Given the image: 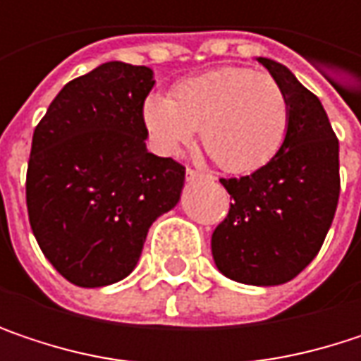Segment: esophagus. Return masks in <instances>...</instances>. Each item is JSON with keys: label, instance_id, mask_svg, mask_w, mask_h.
I'll use <instances>...</instances> for the list:
<instances>
[{"label": "esophagus", "instance_id": "1", "mask_svg": "<svg viewBox=\"0 0 361 361\" xmlns=\"http://www.w3.org/2000/svg\"><path fill=\"white\" fill-rule=\"evenodd\" d=\"M185 178H188V181L213 180L211 176H207V173H200V171H194V169H188V171H185Z\"/></svg>", "mask_w": 361, "mask_h": 361}]
</instances>
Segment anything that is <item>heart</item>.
I'll return each instance as SVG.
<instances>
[{
	"instance_id": "b5f03b06",
	"label": "heart",
	"mask_w": 361,
	"mask_h": 361,
	"mask_svg": "<svg viewBox=\"0 0 361 361\" xmlns=\"http://www.w3.org/2000/svg\"><path fill=\"white\" fill-rule=\"evenodd\" d=\"M142 118L152 146L176 157L200 129L202 146L228 173H252L267 165L288 131V98L263 73L224 66L176 85L173 98L150 94Z\"/></svg>"
}]
</instances>
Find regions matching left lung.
I'll list each match as a JSON object with an SVG mask.
<instances>
[{
  "label": "left lung",
  "mask_w": 361,
  "mask_h": 361,
  "mask_svg": "<svg viewBox=\"0 0 361 361\" xmlns=\"http://www.w3.org/2000/svg\"><path fill=\"white\" fill-rule=\"evenodd\" d=\"M257 60L288 98V131L267 165L238 180H219L232 202L213 232L211 251L226 278L276 286L314 261L330 230L341 192L338 140L318 96L284 64Z\"/></svg>",
  "instance_id": "obj_1"
}]
</instances>
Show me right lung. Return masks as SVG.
<instances>
[{
	"mask_svg": "<svg viewBox=\"0 0 361 361\" xmlns=\"http://www.w3.org/2000/svg\"><path fill=\"white\" fill-rule=\"evenodd\" d=\"M148 66L104 62L68 81L33 133L27 209L37 245L68 282L127 278L157 217L180 202L185 167L146 150Z\"/></svg>",
	"mask_w": 361,
	"mask_h": 361,
	"instance_id": "obj_1",
	"label": "right lung"
}]
</instances>
